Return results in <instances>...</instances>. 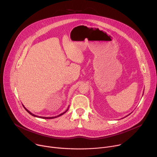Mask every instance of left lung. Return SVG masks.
I'll return each mask as SVG.
<instances>
[{
	"instance_id": "8db88e82",
	"label": "left lung",
	"mask_w": 157,
	"mask_h": 157,
	"mask_svg": "<svg viewBox=\"0 0 157 157\" xmlns=\"http://www.w3.org/2000/svg\"><path fill=\"white\" fill-rule=\"evenodd\" d=\"M143 93H144V92H143ZM129 114H128V115H127V116H126V117H128V115H129Z\"/></svg>"
}]
</instances>
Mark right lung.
Segmentation results:
<instances>
[{
	"label": "right lung",
	"mask_w": 157,
	"mask_h": 157,
	"mask_svg": "<svg viewBox=\"0 0 157 157\" xmlns=\"http://www.w3.org/2000/svg\"><path fill=\"white\" fill-rule=\"evenodd\" d=\"M23 105V104H22ZM23 108H25V109L30 114H31L32 116H33V117H37V118H43V119H53V118H57V117H60V116H62V114H63L65 113H66L67 111V110H68V109H69V107H68V108H67V109L66 110L65 112H63V113H61V114H60L59 115H58V116H55V117H39V116H37V115H36V114H33V113H32L30 111H29L23 105Z\"/></svg>",
	"instance_id": "1"
}]
</instances>
